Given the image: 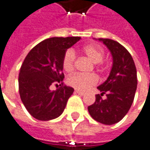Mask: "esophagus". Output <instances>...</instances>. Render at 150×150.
Returning a JSON list of instances; mask_svg holds the SVG:
<instances>
[{
    "label": "esophagus",
    "instance_id": "34e87169",
    "mask_svg": "<svg viewBox=\"0 0 150 150\" xmlns=\"http://www.w3.org/2000/svg\"><path fill=\"white\" fill-rule=\"evenodd\" d=\"M75 93H77V94H79V95H81V96H83V95H85V93H83V92H81V91H75Z\"/></svg>",
    "mask_w": 150,
    "mask_h": 150
}]
</instances>
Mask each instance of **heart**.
Here are the masks:
<instances>
[{"mask_svg": "<svg viewBox=\"0 0 150 150\" xmlns=\"http://www.w3.org/2000/svg\"><path fill=\"white\" fill-rule=\"evenodd\" d=\"M81 52L86 55L98 67L104 57L103 50L96 46H86L81 49ZM76 55L74 50L68 49L64 54L62 66L66 72H71L75 67ZM98 82V79L94 75H83L75 73L67 78V83L78 91H86Z\"/></svg>", "mask_w": 150, "mask_h": 150, "instance_id": "1", "label": "heart"}]
</instances>
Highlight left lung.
<instances>
[{"instance_id":"8db88e82","label":"left lung","mask_w":150,"mask_h":150,"mask_svg":"<svg viewBox=\"0 0 150 150\" xmlns=\"http://www.w3.org/2000/svg\"><path fill=\"white\" fill-rule=\"evenodd\" d=\"M110 51L113 66L108 79L98 86L100 94L88 106L90 115L98 122L113 125L123 119L134 100L137 79V69L132 55L119 42L110 39H99ZM105 94L106 98L101 96Z\"/></svg>"}]
</instances>
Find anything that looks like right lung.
<instances>
[{"label":"right lung","mask_w":150,"mask_h":150,"mask_svg":"<svg viewBox=\"0 0 150 150\" xmlns=\"http://www.w3.org/2000/svg\"><path fill=\"white\" fill-rule=\"evenodd\" d=\"M81 37H52L42 40L30 51L18 75V91L23 105L31 115L50 120L62 115L74 88L63 82L62 60L67 49ZM60 87L51 91V84Z\"/></svg>","instance_id":"add662e5"}]
</instances>
